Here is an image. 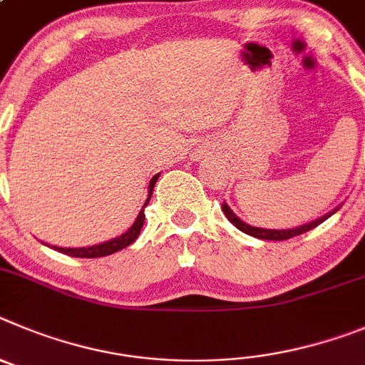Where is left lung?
<instances>
[{
  "instance_id": "left-lung-1",
  "label": "left lung",
  "mask_w": 365,
  "mask_h": 365,
  "mask_svg": "<svg viewBox=\"0 0 365 365\" xmlns=\"http://www.w3.org/2000/svg\"><path fill=\"white\" fill-rule=\"evenodd\" d=\"M222 211L225 212V216L229 218V222L235 225V227H238L240 231L245 232V235L249 236H255V238H260V240H274V242H280V240H289L293 238V236H298V235H304V232L311 231V229H314L317 225H320L322 222H326L327 218H329L331 215H334V212L338 211V209H334L333 212H329V215L322 216V218L314 220V222H309L305 223V225H300V227L297 229H284V231H277V229H260V227H251V225H247L245 222H242V220L238 218V216L235 215V212L229 209L225 203L222 205Z\"/></svg>"
}]
</instances>
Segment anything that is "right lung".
<instances>
[{"instance_id":"right-lung-1","label":"right lung","mask_w":365,"mask_h":365,"mask_svg":"<svg viewBox=\"0 0 365 365\" xmlns=\"http://www.w3.org/2000/svg\"><path fill=\"white\" fill-rule=\"evenodd\" d=\"M158 176L160 175H156L153 180H150V183H149V198H147V202L143 203V209H142V211H140V215H138L136 222L133 223V227H130L129 231L123 232V235L118 236V238H113V240H109V242H105V244H100V245H91V247H80V249H65V247H52V249L63 252V255L74 256V258H100V256L113 255V252H118V251H121V249L129 247V245L133 244L134 240L138 238L140 231H142L143 222H145V207H147V203H149L150 195H153L154 183H156Z\"/></svg>"}]
</instances>
